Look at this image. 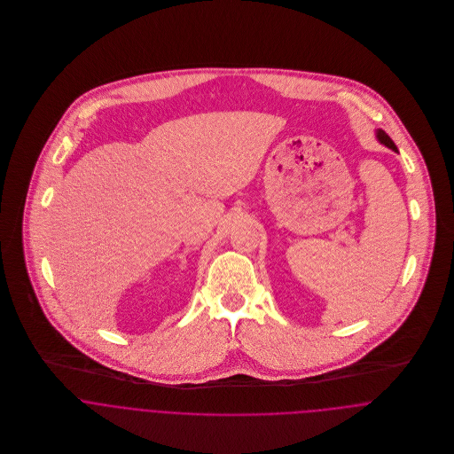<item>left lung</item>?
Wrapping results in <instances>:
<instances>
[{
    "mask_svg": "<svg viewBox=\"0 0 454 454\" xmlns=\"http://www.w3.org/2000/svg\"><path fill=\"white\" fill-rule=\"evenodd\" d=\"M376 137H378V141L381 143V145H385V146H388V148H391L393 152H398L396 150V146H395V143L391 141V137H389L388 134L385 132L383 129H378L376 130Z\"/></svg>",
    "mask_w": 454,
    "mask_h": 454,
    "instance_id": "1",
    "label": "left lung"
}]
</instances>
